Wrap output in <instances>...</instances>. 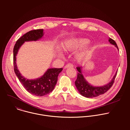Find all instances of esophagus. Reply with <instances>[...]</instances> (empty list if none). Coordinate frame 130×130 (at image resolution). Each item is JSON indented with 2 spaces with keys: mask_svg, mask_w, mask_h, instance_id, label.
Here are the masks:
<instances>
[{
  "mask_svg": "<svg viewBox=\"0 0 130 130\" xmlns=\"http://www.w3.org/2000/svg\"><path fill=\"white\" fill-rule=\"evenodd\" d=\"M72 67H73V65L70 64V63H69V64H68L65 65V66L64 67V69H66V68Z\"/></svg>",
  "mask_w": 130,
  "mask_h": 130,
  "instance_id": "34e87169",
  "label": "esophagus"
}]
</instances>
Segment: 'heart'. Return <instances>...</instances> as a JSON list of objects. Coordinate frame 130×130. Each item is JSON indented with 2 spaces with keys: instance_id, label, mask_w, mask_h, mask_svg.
Instances as JSON below:
<instances>
[{
  "instance_id": "1",
  "label": "heart",
  "mask_w": 130,
  "mask_h": 130,
  "mask_svg": "<svg viewBox=\"0 0 130 130\" xmlns=\"http://www.w3.org/2000/svg\"><path fill=\"white\" fill-rule=\"evenodd\" d=\"M89 43V41L87 39L81 38H72L66 41L63 45V48L65 51L71 52L85 47L88 45ZM91 50V48L90 47L88 46L86 47L84 50H83L80 54H79V58L80 59H83L87 57L90 52ZM58 55L59 57L62 56V54L61 53H59Z\"/></svg>"
}]
</instances>
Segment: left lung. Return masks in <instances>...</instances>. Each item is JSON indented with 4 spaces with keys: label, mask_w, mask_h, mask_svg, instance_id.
Segmentation results:
<instances>
[{
    "label": "left lung",
    "mask_w": 130,
    "mask_h": 130,
    "mask_svg": "<svg viewBox=\"0 0 130 130\" xmlns=\"http://www.w3.org/2000/svg\"><path fill=\"white\" fill-rule=\"evenodd\" d=\"M108 42L111 44L114 45L118 50V47L113 40L109 38ZM82 67H77L79 72H78L77 79L75 81V85L79 93L82 96L86 98H94L104 94L113 84L117 72V71L116 72L113 79L106 85L102 86H95L90 84L86 80L82 74Z\"/></svg>",
    "instance_id": "obj_1"
}]
</instances>
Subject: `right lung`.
<instances>
[{
	"label": "right lung",
	"mask_w": 130,
	"mask_h": 130,
	"mask_svg": "<svg viewBox=\"0 0 130 130\" xmlns=\"http://www.w3.org/2000/svg\"><path fill=\"white\" fill-rule=\"evenodd\" d=\"M44 30L38 29L29 31L18 39L13 49L14 69L18 80L29 93L36 96H43L51 92L58 81L59 74L63 68H48L44 75L35 79H27L23 77L16 65V56L21 47L25 42L36 41L44 36Z\"/></svg>",
	"instance_id": "obj_1"
}]
</instances>
